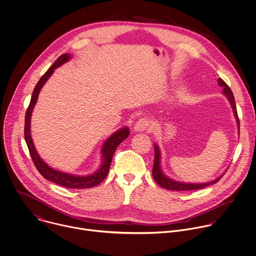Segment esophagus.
<instances>
[{
  "mask_svg": "<svg viewBox=\"0 0 256 256\" xmlns=\"http://www.w3.org/2000/svg\"><path fill=\"white\" fill-rule=\"evenodd\" d=\"M148 126H149V121L145 118H141L135 123L134 130L137 132H143V131L147 130Z\"/></svg>",
  "mask_w": 256,
  "mask_h": 256,
  "instance_id": "esophagus-1",
  "label": "esophagus"
}]
</instances>
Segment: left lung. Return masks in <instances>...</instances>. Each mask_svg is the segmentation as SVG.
Instances as JSON below:
<instances>
[{"mask_svg": "<svg viewBox=\"0 0 256 256\" xmlns=\"http://www.w3.org/2000/svg\"><path fill=\"white\" fill-rule=\"evenodd\" d=\"M218 86L224 88L222 89V94L228 98V102L232 105L234 115L236 117V124H238V134H240V120H238V111H236V101H234L232 91L230 90V88L222 78L218 80ZM154 149H155V160H154V167H153V172H152L153 178L160 186H162L164 188H167V190H192L202 188H206L208 186H210V184H214L218 182L226 172V170L224 174H222L220 176L216 178L214 180H212L206 182H186L176 180L170 178V176H168L162 170V165H161L162 154H161V151H160V148H159L158 144H154Z\"/></svg>", "mask_w": 256, "mask_h": 256, "instance_id": "obj_1", "label": "left lung"}]
</instances>
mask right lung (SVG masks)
<instances>
[{"instance_id": "obj_1", "label": "right lung", "mask_w": 256, "mask_h": 256, "mask_svg": "<svg viewBox=\"0 0 256 256\" xmlns=\"http://www.w3.org/2000/svg\"><path fill=\"white\" fill-rule=\"evenodd\" d=\"M72 56L70 54H62L56 62L48 70V72L40 78L38 82L34 89L30 105L28 107L26 113V120H24V140L28 145V148L30 150V157L34 161V164L38 170L42 174L44 178H46L48 180L54 182L60 186L68 188H89L92 186H95L99 184L107 176L109 168L111 165V161L114 155V152L116 148L120 145L121 142H123L130 134L129 128L127 126H124L111 134L106 141L103 143L101 148V163L98 169L94 172L86 176H80V174H74L70 172H66L62 170H56L48 166L38 155L32 138L30 134V119H32V113L34 108V105L36 104L38 94L42 86L46 84L48 80L52 76L54 70L62 66L64 64L68 62Z\"/></svg>"}]
</instances>
